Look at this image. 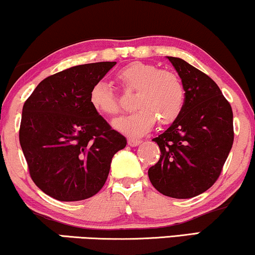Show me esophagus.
<instances>
[{
    "label": "esophagus",
    "mask_w": 255,
    "mask_h": 255,
    "mask_svg": "<svg viewBox=\"0 0 255 255\" xmlns=\"http://www.w3.org/2000/svg\"><path fill=\"white\" fill-rule=\"evenodd\" d=\"M141 140H139V139H135V138H128V144L132 146V147H134V146H138L140 144Z\"/></svg>",
    "instance_id": "obj_1"
}]
</instances>
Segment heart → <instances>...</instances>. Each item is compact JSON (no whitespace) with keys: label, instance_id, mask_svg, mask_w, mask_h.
I'll list each match as a JSON object with an SVG mask.
<instances>
[{"label":"heart","instance_id":"b5f03b06","mask_svg":"<svg viewBox=\"0 0 255 255\" xmlns=\"http://www.w3.org/2000/svg\"><path fill=\"white\" fill-rule=\"evenodd\" d=\"M117 80L127 90H135V111L115 122L114 127L118 131L128 135H142L151 130L156 120L167 125L175 122L182 113L186 92L175 73L135 61L122 68L117 73ZM89 103L102 116L113 117L121 113L116 94L107 82L99 81L92 87Z\"/></svg>","mask_w":255,"mask_h":255}]
</instances>
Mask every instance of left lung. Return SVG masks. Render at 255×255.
<instances>
[{
    "instance_id": "obj_1",
    "label": "left lung",
    "mask_w": 255,
    "mask_h": 255,
    "mask_svg": "<svg viewBox=\"0 0 255 255\" xmlns=\"http://www.w3.org/2000/svg\"><path fill=\"white\" fill-rule=\"evenodd\" d=\"M167 58L182 81L186 102L180 117L153 139L161 154L148 177L165 196L191 198L221 175L235 137L233 113L214 80L182 59Z\"/></svg>"
}]
</instances>
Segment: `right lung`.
<instances>
[{
	"label": "right lung",
	"instance_id": "1",
	"mask_svg": "<svg viewBox=\"0 0 255 255\" xmlns=\"http://www.w3.org/2000/svg\"><path fill=\"white\" fill-rule=\"evenodd\" d=\"M116 65L94 62L44 79L23 106L19 142L31 179L61 202L99 193L127 139L93 109L89 92Z\"/></svg>",
	"mask_w": 255,
	"mask_h": 255
}]
</instances>
